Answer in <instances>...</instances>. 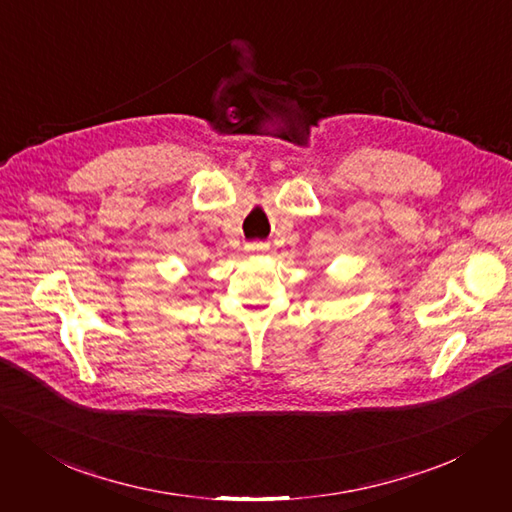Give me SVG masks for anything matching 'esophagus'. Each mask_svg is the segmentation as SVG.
Wrapping results in <instances>:
<instances>
[{
    "label": "esophagus",
    "instance_id": "obj_1",
    "mask_svg": "<svg viewBox=\"0 0 512 512\" xmlns=\"http://www.w3.org/2000/svg\"><path fill=\"white\" fill-rule=\"evenodd\" d=\"M245 247H247V250H252V252H256V250H265V247H267V245H265V243H247Z\"/></svg>",
    "mask_w": 512,
    "mask_h": 512
}]
</instances>
